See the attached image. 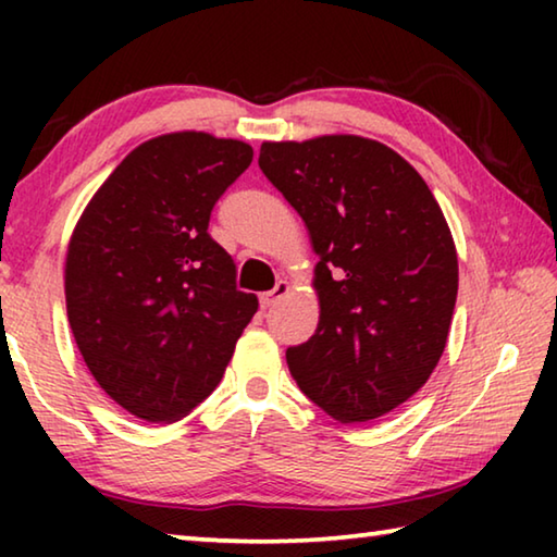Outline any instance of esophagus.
<instances>
[{"label": "esophagus", "instance_id": "1", "mask_svg": "<svg viewBox=\"0 0 557 557\" xmlns=\"http://www.w3.org/2000/svg\"><path fill=\"white\" fill-rule=\"evenodd\" d=\"M287 292H289V285H287V282H282V280H280L277 285H275V289H270V292H262V295H260V307H262V309H270V307H275L277 301L287 295Z\"/></svg>", "mask_w": 557, "mask_h": 557}]
</instances>
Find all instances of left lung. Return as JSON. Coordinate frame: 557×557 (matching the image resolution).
<instances>
[{"mask_svg": "<svg viewBox=\"0 0 557 557\" xmlns=\"http://www.w3.org/2000/svg\"><path fill=\"white\" fill-rule=\"evenodd\" d=\"M258 164L307 223L322 305L287 348L299 391L342 422H369L428 383L457 301V250L435 196L391 147L356 135L265 143Z\"/></svg>", "mask_w": 557, "mask_h": 557, "instance_id": "left-lung-1", "label": "left lung"}]
</instances>
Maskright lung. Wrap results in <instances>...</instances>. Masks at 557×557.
<instances>
[{
  "mask_svg": "<svg viewBox=\"0 0 557 557\" xmlns=\"http://www.w3.org/2000/svg\"><path fill=\"white\" fill-rule=\"evenodd\" d=\"M252 147L206 132L139 145L83 211L65 258V307L83 361L120 408L184 418L221 383L258 297L211 238L215 201Z\"/></svg>",
  "mask_w": 557,
  "mask_h": 557,
  "instance_id": "obj_1",
  "label": "right lung"
}]
</instances>
